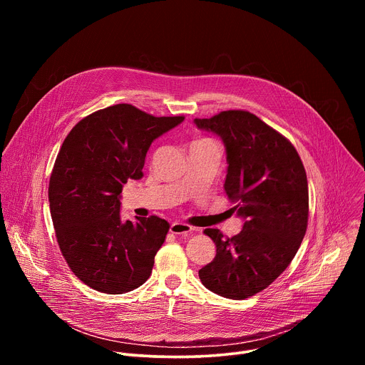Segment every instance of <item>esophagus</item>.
I'll list each match as a JSON object with an SVG mask.
<instances>
[{
    "label": "esophagus",
    "instance_id": "34e87169",
    "mask_svg": "<svg viewBox=\"0 0 365 365\" xmlns=\"http://www.w3.org/2000/svg\"><path fill=\"white\" fill-rule=\"evenodd\" d=\"M193 231V228L187 224H183V222H173L170 225V232L175 234V235H187Z\"/></svg>",
    "mask_w": 365,
    "mask_h": 365
}]
</instances>
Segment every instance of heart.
Masks as SVG:
<instances>
[{
	"label": "heart",
	"mask_w": 365,
	"mask_h": 365,
	"mask_svg": "<svg viewBox=\"0 0 365 365\" xmlns=\"http://www.w3.org/2000/svg\"><path fill=\"white\" fill-rule=\"evenodd\" d=\"M202 141H212V140H210V138H200V140H197L196 143H202Z\"/></svg>",
	"instance_id": "b5f03b06"
}]
</instances>
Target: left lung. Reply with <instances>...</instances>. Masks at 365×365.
<instances>
[{
  "label": "left lung",
  "mask_w": 365,
  "mask_h": 365,
  "mask_svg": "<svg viewBox=\"0 0 365 365\" xmlns=\"http://www.w3.org/2000/svg\"><path fill=\"white\" fill-rule=\"evenodd\" d=\"M199 128L218 134L227 148L224 190L245 220L240 234L225 238L203 231L217 255L199 270L211 292L241 300L269 287L292 263L306 234L309 192L294 145L279 131L244 110L195 118Z\"/></svg>",
  "instance_id": "8db88e82"
}]
</instances>
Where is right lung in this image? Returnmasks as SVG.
Wrapping results in <instances>:
<instances>
[{
    "label": "right lung",
    "instance_id": "1",
    "mask_svg": "<svg viewBox=\"0 0 365 365\" xmlns=\"http://www.w3.org/2000/svg\"><path fill=\"white\" fill-rule=\"evenodd\" d=\"M183 120L117 103L66 135L48 182L50 214L69 269L93 290L121 294L150 277L170 225L155 215L121 222L120 193L143 178L153 140Z\"/></svg>",
    "mask_w": 365,
    "mask_h": 365
}]
</instances>
